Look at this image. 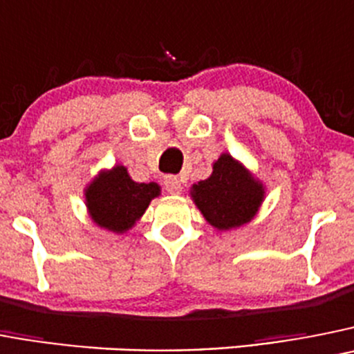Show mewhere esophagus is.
Returning a JSON list of instances; mask_svg holds the SVG:
<instances>
[{
  "label": "esophagus",
  "instance_id": "34e87169",
  "mask_svg": "<svg viewBox=\"0 0 354 354\" xmlns=\"http://www.w3.org/2000/svg\"><path fill=\"white\" fill-rule=\"evenodd\" d=\"M165 189L170 194H180L183 193V183L177 177H167L165 179Z\"/></svg>",
  "mask_w": 354,
  "mask_h": 354
}]
</instances>
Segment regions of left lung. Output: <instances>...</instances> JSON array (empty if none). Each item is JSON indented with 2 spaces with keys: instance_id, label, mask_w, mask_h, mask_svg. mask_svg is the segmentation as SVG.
I'll use <instances>...</instances> for the list:
<instances>
[{
  "instance_id": "1",
  "label": "left lung",
  "mask_w": 354,
  "mask_h": 354,
  "mask_svg": "<svg viewBox=\"0 0 354 354\" xmlns=\"http://www.w3.org/2000/svg\"><path fill=\"white\" fill-rule=\"evenodd\" d=\"M265 193V184L230 152H221L212 163V174L189 189L196 209L217 232L251 223L263 205Z\"/></svg>"
}]
</instances>
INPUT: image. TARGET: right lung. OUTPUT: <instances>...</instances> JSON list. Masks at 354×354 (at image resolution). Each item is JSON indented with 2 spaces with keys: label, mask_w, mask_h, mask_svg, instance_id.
<instances>
[{
  "label": "right lung",
  "mask_w": 354,
  "mask_h": 354,
  "mask_svg": "<svg viewBox=\"0 0 354 354\" xmlns=\"http://www.w3.org/2000/svg\"><path fill=\"white\" fill-rule=\"evenodd\" d=\"M161 194L158 183H135L124 165L100 170L84 187L91 221L115 235L128 233L140 221L149 203Z\"/></svg>",
  "instance_id": "add662e5"
}]
</instances>
